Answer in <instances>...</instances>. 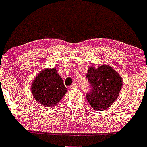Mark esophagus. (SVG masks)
<instances>
[{"label":"esophagus","instance_id":"34e87169","mask_svg":"<svg viewBox=\"0 0 147 147\" xmlns=\"http://www.w3.org/2000/svg\"><path fill=\"white\" fill-rule=\"evenodd\" d=\"M77 88V85L76 84H72L70 86V89H75V88Z\"/></svg>","mask_w":147,"mask_h":147}]
</instances>
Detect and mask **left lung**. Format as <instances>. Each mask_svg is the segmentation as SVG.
<instances>
[{"label": "left lung", "mask_w": 147, "mask_h": 147, "mask_svg": "<svg viewBox=\"0 0 147 147\" xmlns=\"http://www.w3.org/2000/svg\"><path fill=\"white\" fill-rule=\"evenodd\" d=\"M86 77L91 86L86 99L95 110H105L117 100L123 86V80L110 65L91 66Z\"/></svg>", "instance_id": "left-lung-1"}]
</instances>
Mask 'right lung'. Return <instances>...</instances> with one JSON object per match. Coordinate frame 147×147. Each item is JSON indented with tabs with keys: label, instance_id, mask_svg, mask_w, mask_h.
Wrapping results in <instances>:
<instances>
[{
	"label": "right lung",
	"instance_id": "obj_1",
	"mask_svg": "<svg viewBox=\"0 0 147 147\" xmlns=\"http://www.w3.org/2000/svg\"><path fill=\"white\" fill-rule=\"evenodd\" d=\"M30 91L38 103L45 107H52L60 102L67 89L56 68L53 67L38 73L32 82Z\"/></svg>",
	"mask_w": 147,
	"mask_h": 147
}]
</instances>
